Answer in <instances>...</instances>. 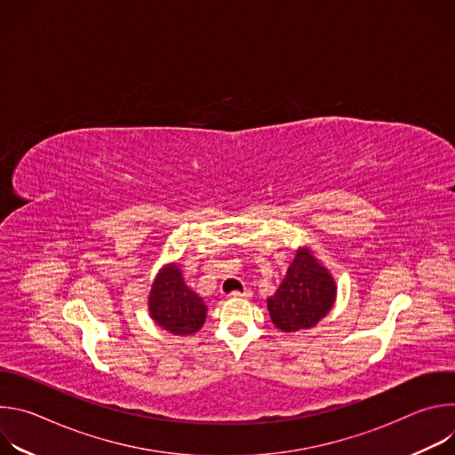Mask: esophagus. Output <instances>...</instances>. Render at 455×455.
I'll use <instances>...</instances> for the list:
<instances>
[{
	"instance_id": "esophagus-1",
	"label": "esophagus",
	"mask_w": 455,
	"mask_h": 455,
	"mask_svg": "<svg viewBox=\"0 0 455 455\" xmlns=\"http://www.w3.org/2000/svg\"><path fill=\"white\" fill-rule=\"evenodd\" d=\"M228 297H230V299H248V297H251V291H250V290H244V291H232V293H228Z\"/></svg>"
}]
</instances>
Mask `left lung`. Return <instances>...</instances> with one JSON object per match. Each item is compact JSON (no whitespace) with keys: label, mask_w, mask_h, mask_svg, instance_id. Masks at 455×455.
I'll list each match as a JSON object with an SVG mask.
<instances>
[{"label":"left lung","mask_w":455,"mask_h":455,"mask_svg":"<svg viewBox=\"0 0 455 455\" xmlns=\"http://www.w3.org/2000/svg\"><path fill=\"white\" fill-rule=\"evenodd\" d=\"M337 284L309 248H299L277 291L268 299L275 328L284 333L309 330L333 307Z\"/></svg>","instance_id":"left-lung-1"}]
</instances>
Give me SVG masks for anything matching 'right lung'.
<instances>
[{
	"label": "right lung",
	"mask_w": 455,
	"mask_h": 455,
	"mask_svg": "<svg viewBox=\"0 0 455 455\" xmlns=\"http://www.w3.org/2000/svg\"><path fill=\"white\" fill-rule=\"evenodd\" d=\"M149 313L165 331L172 335H192L204 326L207 306L198 293L185 284L178 267L167 265L153 283Z\"/></svg>",
	"instance_id": "obj_1"
}]
</instances>
